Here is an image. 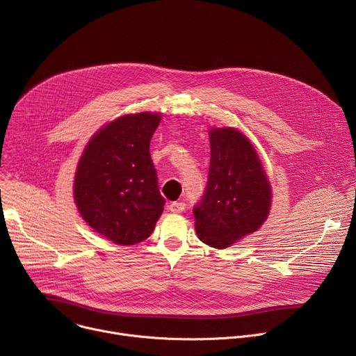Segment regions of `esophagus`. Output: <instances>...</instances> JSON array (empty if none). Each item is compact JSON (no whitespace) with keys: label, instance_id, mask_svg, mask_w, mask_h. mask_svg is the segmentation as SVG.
<instances>
[{"label":"esophagus","instance_id":"esophagus-1","mask_svg":"<svg viewBox=\"0 0 356 356\" xmlns=\"http://www.w3.org/2000/svg\"><path fill=\"white\" fill-rule=\"evenodd\" d=\"M169 210L172 211V213H183L184 210H186V204L184 202H177V201H175V202H172V204L169 206Z\"/></svg>","mask_w":356,"mask_h":356}]
</instances>
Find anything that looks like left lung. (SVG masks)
<instances>
[{
  "label": "left lung",
  "mask_w": 356,
  "mask_h": 356,
  "mask_svg": "<svg viewBox=\"0 0 356 356\" xmlns=\"http://www.w3.org/2000/svg\"><path fill=\"white\" fill-rule=\"evenodd\" d=\"M210 146L207 187L193 214L200 241L224 249L262 227L272 187L255 146L236 128H211Z\"/></svg>",
  "instance_id": "8db88e82"
}]
</instances>
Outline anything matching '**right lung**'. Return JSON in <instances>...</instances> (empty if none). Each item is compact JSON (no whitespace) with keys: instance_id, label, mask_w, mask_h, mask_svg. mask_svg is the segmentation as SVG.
<instances>
[{"instance_id":"add662e5","label":"right lung","mask_w":356,"mask_h":356,"mask_svg":"<svg viewBox=\"0 0 356 356\" xmlns=\"http://www.w3.org/2000/svg\"><path fill=\"white\" fill-rule=\"evenodd\" d=\"M159 113L122 115L99 128L84 147L74 176V202L83 220L118 245H135L155 229L165 198L149 143Z\"/></svg>"}]
</instances>
